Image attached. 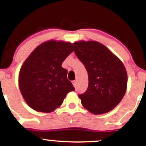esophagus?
I'll return each mask as SVG.
<instances>
[{
    "label": "esophagus",
    "mask_w": 146,
    "mask_h": 146,
    "mask_svg": "<svg viewBox=\"0 0 146 146\" xmlns=\"http://www.w3.org/2000/svg\"><path fill=\"white\" fill-rule=\"evenodd\" d=\"M72 83H73V86H74V87H76L77 82H76V81H75V80H74V81L72 82Z\"/></svg>",
    "instance_id": "obj_1"
}]
</instances>
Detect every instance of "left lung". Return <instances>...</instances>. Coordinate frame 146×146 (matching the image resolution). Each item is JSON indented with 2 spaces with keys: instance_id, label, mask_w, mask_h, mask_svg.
Returning <instances> with one entry per match:
<instances>
[{
  "instance_id": "1",
  "label": "left lung",
  "mask_w": 146,
  "mask_h": 146,
  "mask_svg": "<svg viewBox=\"0 0 146 146\" xmlns=\"http://www.w3.org/2000/svg\"><path fill=\"white\" fill-rule=\"evenodd\" d=\"M75 54L84 65L88 86L79 94L82 104L90 113H108L119 104L126 90L127 72L121 60L96 41L73 43Z\"/></svg>"
}]
</instances>
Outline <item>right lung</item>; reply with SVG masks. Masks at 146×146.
Segmentation results:
<instances>
[{
    "instance_id": "add662e5",
    "label": "right lung",
    "mask_w": 146,
    "mask_h": 146,
    "mask_svg": "<svg viewBox=\"0 0 146 146\" xmlns=\"http://www.w3.org/2000/svg\"><path fill=\"white\" fill-rule=\"evenodd\" d=\"M73 48L70 42L48 41L39 45L25 60L18 82L25 102L33 110L53 111L68 93L75 90L67 79L68 71L62 67Z\"/></svg>"
}]
</instances>
